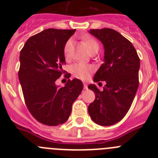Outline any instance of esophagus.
Returning a JSON list of instances; mask_svg holds the SVG:
<instances>
[{
    "label": "esophagus",
    "instance_id": "1",
    "mask_svg": "<svg viewBox=\"0 0 158 158\" xmlns=\"http://www.w3.org/2000/svg\"><path fill=\"white\" fill-rule=\"evenodd\" d=\"M84 89H88V85L86 83H84Z\"/></svg>",
    "mask_w": 158,
    "mask_h": 158
}]
</instances>
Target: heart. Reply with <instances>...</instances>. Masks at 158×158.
<instances>
[{
    "instance_id": "obj_1",
    "label": "heart",
    "mask_w": 158,
    "mask_h": 158,
    "mask_svg": "<svg viewBox=\"0 0 158 158\" xmlns=\"http://www.w3.org/2000/svg\"><path fill=\"white\" fill-rule=\"evenodd\" d=\"M84 45L87 49V51L91 52L93 51H98L99 45L97 42L91 37L85 36L83 38ZM71 51H72V42L70 40L65 43V47H64V55L65 58H69L70 56ZM94 70L93 66L90 65H87L85 63H75L71 65L70 67V72L73 74V76L75 77L81 79V80H86L90 77L92 73Z\"/></svg>"
}]
</instances>
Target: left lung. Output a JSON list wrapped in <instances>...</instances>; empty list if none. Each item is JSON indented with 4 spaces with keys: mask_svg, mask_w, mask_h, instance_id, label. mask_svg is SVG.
Returning a JSON list of instances; mask_svg holds the SVG:
<instances>
[{
    "mask_svg": "<svg viewBox=\"0 0 158 158\" xmlns=\"http://www.w3.org/2000/svg\"><path fill=\"white\" fill-rule=\"evenodd\" d=\"M89 33L104 46V63L95 73L93 81H105L103 91L96 85L88 86L96 93L89 105L92 120L100 126H111L129 111L139 88V59L132 43L111 28L92 29Z\"/></svg>",
    "mask_w": 158,
    "mask_h": 158,
    "instance_id": "1",
    "label": "left lung"
}]
</instances>
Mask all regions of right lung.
<instances>
[{
  "instance_id": "add662e5",
  "label": "right lung",
  "mask_w": 158,
  "mask_h": 158,
  "mask_svg": "<svg viewBox=\"0 0 158 158\" xmlns=\"http://www.w3.org/2000/svg\"><path fill=\"white\" fill-rule=\"evenodd\" d=\"M76 31L49 28L29 38L19 54V80L25 103L36 120L47 126L66 122L72 105L83 89L74 78L56 85L65 64L64 47Z\"/></svg>"
}]
</instances>
